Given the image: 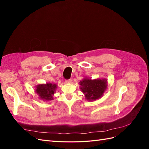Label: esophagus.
I'll return each mask as SVG.
<instances>
[{
    "instance_id": "esophagus-1",
    "label": "esophagus",
    "mask_w": 149,
    "mask_h": 149,
    "mask_svg": "<svg viewBox=\"0 0 149 149\" xmlns=\"http://www.w3.org/2000/svg\"><path fill=\"white\" fill-rule=\"evenodd\" d=\"M66 83H72V79H66Z\"/></svg>"
}]
</instances>
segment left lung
<instances>
[{"mask_svg":"<svg viewBox=\"0 0 149 149\" xmlns=\"http://www.w3.org/2000/svg\"><path fill=\"white\" fill-rule=\"evenodd\" d=\"M107 83L106 79L84 78L80 82V89L87 100L94 101L102 96L107 88Z\"/></svg>","mask_w":149,"mask_h":149,"instance_id":"8db88e82","label":"left lung"}]
</instances>
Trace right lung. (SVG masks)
Returning <instances> with one entry per match:
<instances>
[{
  "label": "right lung",
  "mask_w": 149,
  "mask_h": 149,
  "mask_svg": "<svg viewBox=\"0 0 149 149\" xmlns=\"http://www.w3.org/2000/svg\"><path fill=\"white\" fill-rule=\"evenodd\" d=\"M57 85L56 84L47 83L40 84L36 86L35 92L38 94L43 101H48L53 100V94H55Z\"/></svg>",
  "instance_id": "right-lung-1"
}]
</instances>
